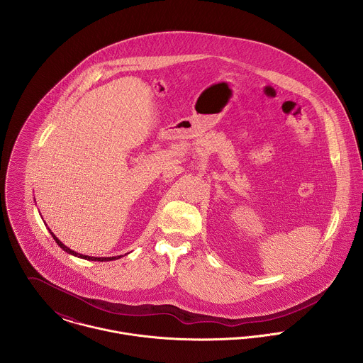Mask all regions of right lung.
Instances as JSON below:
<instances>
[{
  "label": "right lung",
  "instance_id": "right-lung-1",
  "mask_svg": "<svg viewBox=\"0 0 363 363\" xmlns=\"http://www.w3.org/2000/svg\"><path fill=\"white\" fill-rule=\"evenodd\" d=\"M52 233V239L55 240V243L64 250V252H67V253H69V255H74V256H78V257H81V259H92V261H108V259H114L116 257H89V256H84V255H78V253H75L74 250H71V249H68L67 246H64L55 236H54V233L52 232H50Z\"/></svg>",
  "mask_w": 363,
  "mask_h": 363
}]
</instances>
